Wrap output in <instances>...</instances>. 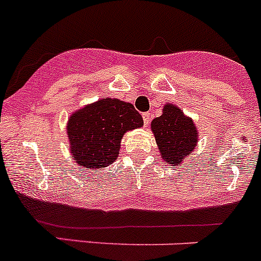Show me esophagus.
<instances>
[{"instance_id": "obj_1", "label": "esophagus", "mask_w": 261, "mask_h": 261, "mask_svg": "<svg viewBox=\"0 0 261 261\" xmlns=\"http://www.w3.org/2000/svg\"><path fill=\"white\" fill-rule=\"evenodd\" d=\"M142 119H143V124H145V125H147V124L150 123V119H151V115H150L149 112H145V114L142 115Z\"/></svg>"}]
</instances>
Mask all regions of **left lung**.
I'll use <instances>...</instances> for the list:
<instances>
[{
  "label": "left lung",
  "mask_w": 261,
  "mask_h": 261,
  "mask_svg": "<svg viewBox=\"0 0 261 261\" xmlns=\"http://www.w3.org/2000/svg\"><path fill=\"white\" fill-rule=\"evenodd\" d=\"M151 132L154 133L160 156L171 166L184 163L199 142L194 120L173 103L164 105L163 114L151 121Z\"/></svg>",
  "instance_id": "1"
}]
</instances>
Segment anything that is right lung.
Wrapping results in <instances>:
<instances>
[{"mask_svg":"<svg viewBox=\"0 0 261 261\" xmlns=\"http://www.w3.org/2000/svg\"><path fill=\"white\" fill-rule=\"evenodd\" d=\"M142 125V116L129 102L101 98L85 105L67 121L71 156L83 168H106L118 159L124 135Z\"/></svg>","mask_w":261,"mask_h":261,"instance_id":"obj_1","label":"right lung"}]
</instances>
